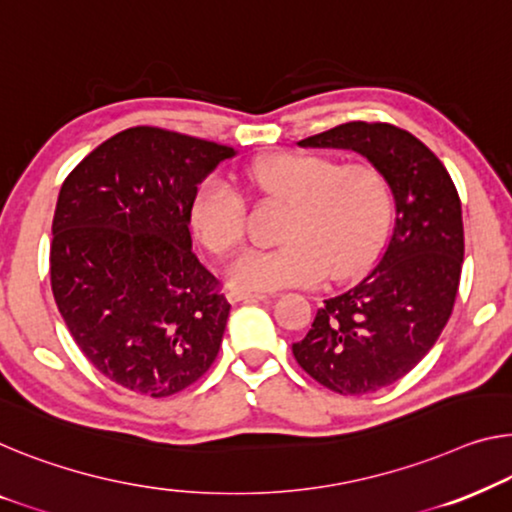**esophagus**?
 Returning a JSON list of instances; mask_svg holds the SVG:
<instances>
[{"instance_id":"1","label":"esophagus","mask_w":512,"mask_h":512,"mask_svg":"<svg viewBox=\"0 0 512 512\" xmlns=\"http://www.w3.org/2000/svg\"><path fill=\"white\" fill-rule=\"evenodd\" d=\"M227 299H230V303H241V301H266V299H271V296L269 294L243 292V289H230V292H227Z\"/></svg>"}]
</instances>
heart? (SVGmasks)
Masks as SVG:
<instances>
[{
	"instance_id": "obj_1",
	"label": "heart",
	"mask_w": 512,
	"mask_h": 512,
	"mask_svg": "<svg viewBox=\"0 0 512 512\" xmlns=\"http://www.w3.org/2000/svg\"><path fill=\"white\" fill-rule=\"evenodd\" d=\"M250 181L289 204L278 248H248L227 264L230 285L248 292L317 285L363 271L391 220V188L370 163L324 154H278L259 160ZM190 225L216 255L246 236V200L230 179L211 174L190 200Z\"/></svg>"
}]
</instances>
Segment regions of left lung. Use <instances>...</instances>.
Here are the masks:
<instances>
[{
    "label": "left lung",
    "instance_id": "1",
    "mask_svg": "<svg viewBox=\"0 0 512 512\" xmlns=\"http://www.w3.org/2000/svg\"><path fill=\"white\" fill-rule=\"evenodd\" d=\"M299 144L358 151L393 190L395 225L375 269L326 299L292 345L296 363L322 386L375 393L407 375L451 319L464 259L460 195L418 137L384 121H349Z\"/></svg>",
    "mask_w": 512,
    "mask_h": 512
}]
</instances>
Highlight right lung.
<instances>
[{
	"label": "right lung",
	"mask_w": 512,
	"mask_h": 512,
	"mask_svg": "<svg viewBox=\"0 0 512 512\" xmlns=\"http://www.w3.org/2000/svg\"><path fill=\"white\" fill-rule=\"evenodd\" d=\"M232 147L156 126L126 128L61 183L50 285L75 345L128 391L195 384L223 342L230 303L190 250V200Z\"/></svg>",
	"instance_id": "obj_1"
}]
</instances>
